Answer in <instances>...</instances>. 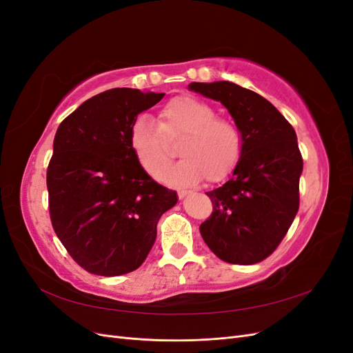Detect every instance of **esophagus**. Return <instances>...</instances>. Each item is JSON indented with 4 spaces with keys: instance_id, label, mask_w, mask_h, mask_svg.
Instances as JSON below:
<instances>
[{
    "instance_id": "esophagus-1",
    "label": "esophagus",
    "mask_w": 353,
    "mask_h": 353,
    "mask_svg": "<svg viewBox=\"0 0 353 353\" xmlns=\"http://www.w3.org/2000/svg\"><path fill=\"white\" fill-rule=\"evenodd\" d=\"M188 194H190V191H184V190H183V191H178V197H179V199H184V197H187Z\"/></svg>"
}]
</instances>
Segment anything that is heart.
<instances>
[{
    "instance_id": "obj_1",
    "label": "heart",
    "mask_w": 353,
    "mask_h": 353,
    "mask_svg": "<svg viewBox=\"0 0 353 353\" xmlns=\"http://www.w3.org/2000/svg\"><path fill=\"white\" fill-rule=\"evenodd\" d=\"M179 142L183 161L160 175L169 187H193L208 176L210 183L227 178L241 154V135L232 122L215 117L210 105L191 95L168 101L156 122L138 116L130 131V145L144 172L157 178L168 163L170 147Z\"/></svg>"
}]
</instances>
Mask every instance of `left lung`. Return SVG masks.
Returning <instances> with one entry per match:
<instances>
[{"mask_svg":"<svg viewBox=\"0 0 353 353\" xmlns=\"http://www.w3.org/2000/svg\"><path fill=\"white\" fill-rule=\"evenodd\" d=\"M190 91L219 101L241 135V154L228 181L206 193L213 212L200 234L219 259L263 261L276 249L299 210L302 154L293 126L262 95L228 81L191 82Z\"/></svg>","mask_w":353,"mask_h":353,"instance_id":"obj_1","label":"left lung"}]
</instances>
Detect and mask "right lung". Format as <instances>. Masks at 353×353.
Returning a JSON list of instances; mask_svg holds the SVG:
<instances>
[{
    "instance_id": "right-lung-1",
    "label": "right lung",
    "mask_w": 353,
    "mask_h": 353,
    "mask_svg": "<svg viewBox=\"0 0 353 353\" xmlns=\"http://www.w3.org/2000/svg\"><path fill=\"white\" fill-rule=\"evenodd\" d=\"M165 92L113 88L83 101L59 126L47 170L50 216L72 258L91 274L135 271L157 222L178 201L138 165L130 145L137 116Z\"/></svg>"
}]
</instances>
